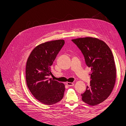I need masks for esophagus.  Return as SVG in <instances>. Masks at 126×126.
Here are the masks:
<instances>
[{
    "mask_svg": "<svg viewBox=\"0 0 126 126\" xmlns=\"http://www.w3.org/2000/svg\"><path fill=\"white\" fill-rule=\"evenodd\" d=\"M66 84L69 86H73L74 85V83H71V82H67L66 83Z\"/></svg>",
    "mask_w": 126,
    "mask_h": 126,
    "instance_id": "obj_1",
    "label": "esophagus"
}]
</instances>
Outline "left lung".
<instances>
[{
  "instance_id": "8db88e82",
  "label": "left lung",
  "mask_w": 126,
  "mask_h": 126,
  "mask_svg": "<svg viewBox=\"0 0 126 126\" xmlns=\"http://www.w3.org/2000/svg\"><path fill=\"white\" fill-rule=\"evenodd\" d=\"M83 55L86 65L91 67L90 86L81 94L86 104L95 106L110 95L115 84L116 69L113 56L108 46L96 38L72 40Z\"/></svg>"
}]
</instances>
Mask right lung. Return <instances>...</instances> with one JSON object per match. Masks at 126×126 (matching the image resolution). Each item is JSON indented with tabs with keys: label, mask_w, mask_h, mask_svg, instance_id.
Instances as JSON below:
<instances>
[{
	"label": "right lung",
	"mask_w": 126,
	"mask_h": 126,
	"mask_svg": "<svg viewBox=\"0 0 126 126\" xmlns=\"http://www.w3.org/2000/svg\"><path fill=\"white\" fill-rule=\"evenodd\" d=\"M65 44L63 40L46 42L37 46L31 52L26 65L27 86L37 100L51 105L63 97L65 86L49 76L51 66Z\"/></svg>",
	"instance_id": "right-lung-1"
}]
</instances>
